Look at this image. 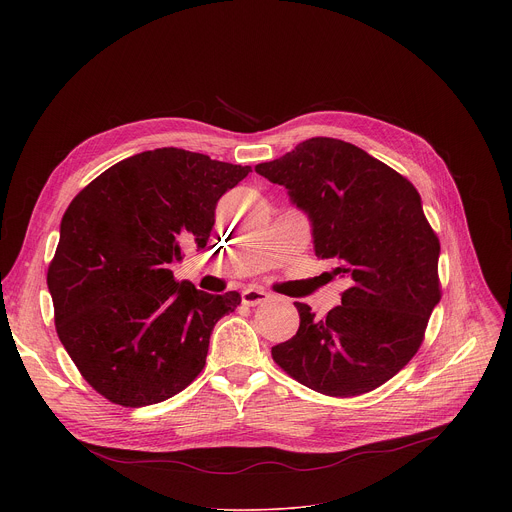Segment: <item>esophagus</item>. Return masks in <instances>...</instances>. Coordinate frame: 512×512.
<instances>
[{
	"label": "esophagus",
	"mask_w": 512,
	"mask_h": 512,
	"mask_svg": "<svg viewBox=\"0 0 512 512\" xmlns=\"http://www.w3.org/2000/svg\"><path fill=\"white\" fill-rule=\"evenodd\" d=\"M241 298H243V304H247V306H259V304L269 300V294L263 289H257V287H245L241 291Z\"/></svg>",
	"instance_id": "34e87169"
}]
</instances>
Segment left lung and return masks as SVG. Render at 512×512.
<instances>
[{
  "label": "left lung",
  "instance_id": "left-lung-1",
  "mask_svg": "<svg viewBox=\"0 0 512 512\" xmlns=\"http://www.w3.org/2000/svg\"><path fill=\"white\" fill-rule=\"evenodd\" d=\"M255 172L287 190L312 225L314 251L342 277V306L318 320L296 302L300 328L271 348L302 385L330 395L369 393L395 377L421 346L440 304V241L415 186L352 143L312 137Z\"/></svg>",
  "mask_w": 512,
  "mask_h": 512
}]
</instances>
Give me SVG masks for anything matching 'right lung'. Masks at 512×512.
<instances>
[{"label": "right lung", "mask_w": 512, "mask_h": 512, "mask_svg": "<svg viewBox=\"0 0 512 512\" xmlns=\"http://www.w3.org/2000/svg\"><path fill=\"white\" fill-rule=\"evenodd\" d=\"M249 172L160 148L111 166L68 204L48 291L62 346L105 399L154 405L204 369L214 324L241 296L206 294L170 267L206 247L218 198Z\"/></svg>", "instance_id": "right-lung-1"}]
</instances>
